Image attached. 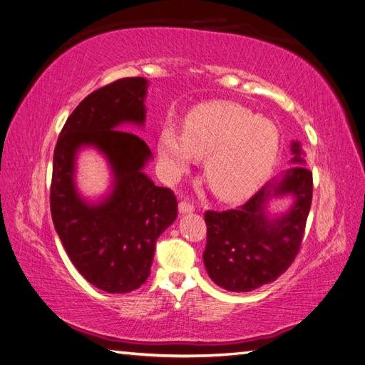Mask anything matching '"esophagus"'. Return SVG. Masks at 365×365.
Listing matches in <instances>:
<instances>
[{
    "label": "esophagus",
    "mask_w": 365,
    "mask_h": 365,
    "mask_svg": "<svg viewBox=\"0 0 365 365\" xmlns=\"http://www.w3.org/2000/svg\"><path fill=\"white\" fill-rule=\"evenodd\" d=\"M178 210H180V213L185 215V213H192L193 210H195V207H193V204H190V202L181 201V202L178 204Z\"/></svg>",
    "instance_id": "obj_1"
}]
</instances>
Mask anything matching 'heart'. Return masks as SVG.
Segmentation results:
<instances>
[{
    "label": "heart",
    "instance_id": "heart-1",
    "mask_svg": "<svg viewBox=\"0 0 365 365\" xmlns=\"http://www.w3.org/2000/svg\"><path fill=\"white\" fill-rule=\"evenodd\" d=\"M280 148L272 120L233 102L196 106L184 118L182 135L164 128L158 155L169 178H178L193 158H204L210 189L224 201H242L268 178Z\"/></svg>",
    "mask_w": 365,
    "mask_h": 365
}]
</instances>
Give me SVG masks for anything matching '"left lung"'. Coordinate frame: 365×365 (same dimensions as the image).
Segmentation results:
<instances>
[{"label": "left lung", "mask_w": 365, "mask_h": 365, "mask_svg": "<svg viewBox=\"0 0 365 365\" xmlns=\"http://www.w3.org/2000/svg\"><path fill=\"white\" fill-rule=\"evenodd\" d=\"M292 163L304 164L300 143H292ZM297 164L280 181L269 182L235 210L205 212V269L217 286L231 292H248L274 282L291 267L300 251L312 204V172ZM292 194L288 214L269 220L271 197Z\"/></svg>", "instance_id": "1"}]
</instances>
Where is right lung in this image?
I'll return each instance as SVG.
<instances>
[{"instance_id":"add662e5","label":"right lung","mask_w":365,"mask_h":365,"mask_svg":"<svg viewBox=\"0 0 365 365\" xmlns=\"http://www.w3.org/2000/svg\"><path fill=\"white\" fill-rule=\"evenodd\" d=\"M148 83L145 77H125L86 96L54 148V228L77 271L109 294L130 292L148 280L157 239L178 215L173 192L143 173L152 157L149 146L120 129L145 123ZM83 145L101 150L115 173L113 192L98 205L85 202L75 189V155Z\"/></svg>"}]
</instances>
